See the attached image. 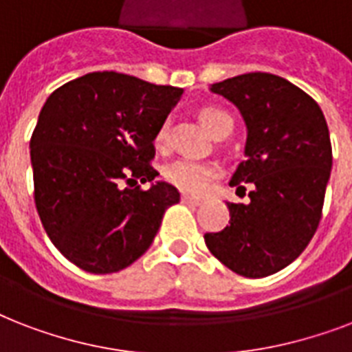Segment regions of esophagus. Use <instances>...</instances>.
Here are the masks:
<instances>
[{
	"label": "esophagus",
	"mask_w": 352,
	"mask_h": 352,
	"mask_svg": "<svg viewBox=\"0 0 352 352\" xmlns=\"http://www.w3.org/2000/svg\"><path fill=\"white\" fill-rule=\"evenodd\" d=\"M181 201L184 204H190V206H199V204H201V199H199V197H192V195H186V193L182 195Z\"/></svg>",
	"instance_id": "obj_1"
}]
</instances>
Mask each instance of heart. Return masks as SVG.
<instances>
[{"instance_id":"b5f03b06","label":"heart","mask_w":352,"mask_h":352,"mask_svg":"<svg viewBox=\"0 0 352 352\" xmlns=\"http://www.w3.org/2000/svg\"><path fill=\"white\" fill-rule=\"evenodd\" d=\"M197 117L212 137H219L221 133L225 131L230 133L232 127H234L232 117L221 107H203V109H199ZM166 137H168V126L164 124L157 133V144H164ZM217 175H219V170H217L215 164H212V162H197V160L190 159L175 160V162L166 166L164 170L166 181L188 193H201L210 182L217 179Z\"/></svg>"}]
</instances>
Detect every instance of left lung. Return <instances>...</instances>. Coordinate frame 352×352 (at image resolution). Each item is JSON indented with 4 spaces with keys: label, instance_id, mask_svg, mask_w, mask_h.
Wrapping results in <instances>:
<instances>
[{
    "label": "left lung",
    "instance_id": "8db88e82",
    "mask_svg": "<svg viewBox=\"0 0 352 352\" xmlns=\"http://www.w3.org/2000/svg\"><path fill=\"white\" fill-rule=\"evenodd\" d=\"M212 91L245 118L246 159L230 186L252 182V190L246 204L228 203L230 225L204 241L232 272L265 278L294 261L316 234L333 166L327 122L314 98L276 74H239Z\"/></svg>",
    "mask_w": 352,
    "mask_h": 352
}]
</instances>
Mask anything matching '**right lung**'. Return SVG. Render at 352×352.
I'll list each match as a JSON object with an SVG mask.
<instances>
[{
    "mask_svg": "<svg viewBox=\"0 0 352 352\" xmlns=\"http://www.w3.org/2000/svg\"><path fill=\"white\" fill-rule=\"evenodd\" d=\"M182 89L104 71L52 91L30 137L34 203L49 239L91 274H113L153 243L181 201L157 182L153 140Z\"/></svg>",
    "mask_w": 352,
    "mask_h": 352,
    "instance_id": "right-lung-1",
    "label": "right lung"
}]
</instances>
